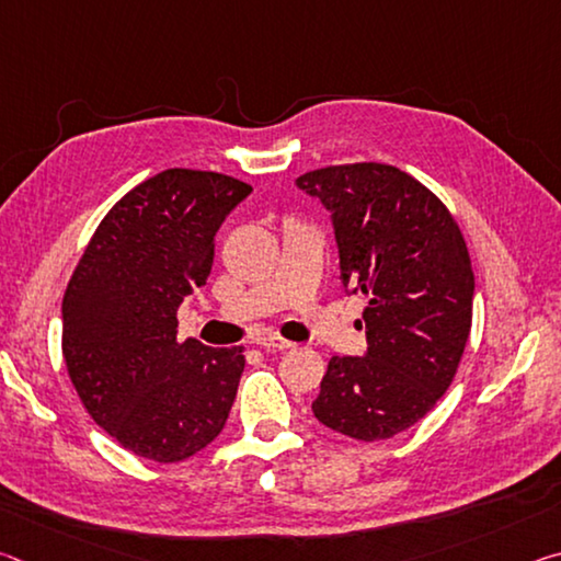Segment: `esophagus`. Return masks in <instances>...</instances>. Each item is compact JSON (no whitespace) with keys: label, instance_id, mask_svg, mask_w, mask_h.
<instances>
[{"label":"esophagus","instance_id":"esophagus-1","mask_svg":"<svg viewBox=\"0 0 561 561\" xmlns=\"http://www.w3.org/2000/svg\"><path fill=\"white\" fill-rule=\"evenodd\" d=\"M254 344H257L260 348H267V351H287V348L294 346L291 341H284L279 336H274V334H264V336L254 341Z\"/></svg>","mask_w":561,"mask_h":561}]
</instances>
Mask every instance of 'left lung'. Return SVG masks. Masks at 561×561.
<instances>
[{
    "mask_svg": "<svg viewBox=\"0 0 561 561\" xmlns=\"http://www.w3.org/2000/svg\"><path fill=\"white\" fill-rule=\"evenodd\" d=\"M297 187L331 215L346 294L368 299V348L329 360L311 411L348 438H393L458 371L472 324L468 247L448 207L393 165L319 168Z\"/></svg>",
    "mask_w": 561,
    "mask_h": 561,
    "instance_id": "1",
    "label": "left lung"
}]
</instances>
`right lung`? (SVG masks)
Segmentation results:
<instances>
[{"label": "right lung", "mask_w": 561, "mask_h": 561, "mask_svg": "<svg viewBox=\"0 0 561 561\" xmlns=\"http://www.w3.org/2000/svg\"><path fill=\"white\" fill-rule=\"evenodd\" d=\"M252 187L170 168L133 187L93 232L66 287L64 358L93 421L156 462L185 460L225 428L244 348L178 341V307L213 270L215 232Z\"/></svg>", "instance_id": "add662e5"}]
</instances>
